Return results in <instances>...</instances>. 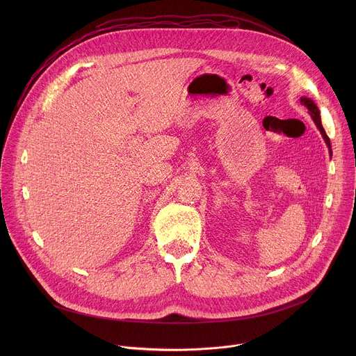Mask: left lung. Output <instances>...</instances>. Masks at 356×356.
I'll use <instances>...</instances> for the list:
<instances>
[{"mask_svg": "<svg viewBox=\"0 0 356 356\" xmlns=\"http://www.w3.org/2000/svg\"><path fill=\"white\" fill-rule=\"evenodd\" d=\"M300 103H301L304 107H307V110L310 111V115H312V118H313V121H314L316 127L318 128V131H320L321 136L324 138V140H325V143H327V146H328V149H330V155L332 156V150H331L330 138L327 136V134H325V131H324V128H323V124H321V117H320V110H318V107L316 106L314 101H313L312 98H309V97H301V98H300Z\"/></svg>", "mask_w": 356, "mask_h": 356, "instance_id": "obj_1", "label": "left lung"}]
</instances>
